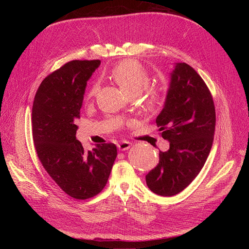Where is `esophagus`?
Segmentation results:
<instances>
[{"instance_id":"esophagus-1","label":"esophagus","mask_w":249,"mask_h":249,"mask_svg":"<svg viewBox=\"0 0 249 249\" xmlns=\"http://www.w3.org/2000/svg\"><path fill=\"white\" fill-rule=\"evenodd\" d=\"M131 145H132L131 142L124 140V141H121V142L118 143L117 147H118V149H119V150L123 151V150H128L130 147H131Z\"/></svg>"}]
</instances>
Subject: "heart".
<instances>
[{"label": "heart", "mask_w": 249, "mask_h": 249, "mask_svg": "<svg viewBox=\"0 0 249 249\" xmlns=\"http://www.w3.org/2000/svg\"><path fill=\"white\" fill-rule=\"evenodd\" d=\"M109 75L127 96H137L145 89L149 82V74L146 69L135 59H125L120 61L109 71ZM98 90V84L95 83L89 88L87 98L94 97ZM164 96V89L154 85L147 90L145 98V108L149 111L158 108Z\"/></svg>", "instance_id": "heart-1"}]
</instances>
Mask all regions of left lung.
I'll return each mask as SVG.
<instances>
[{"mask_svg":"<svg viewBox=\"0 0 249 249\" xmlns=\"http://www.w3.org/2000/svg\"><path fill=\"white\" fill-rule=\"evenodd\" d=\"M216 124L212 95L203 78L185 62L176 63L163 109L156 125L167 151L146 175V185L156 195L171 197L185 190L199 175L210 153Z\"/></svg>","mask_w":249,"mask_h":249,"instance_id":"obj_1","label":"left lung"}]
</instances>
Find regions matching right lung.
I'll return each mask as SVG.
<instances>
[{"mask_svg": "<svg viewBox=\"0 0 249 249\" xmlns=\"http://www.w3.org/2000/svg\"><path fill=\"white\" fill-rule=\"evenodd\" d=\"M100 60H71L46 76L32 108L35 149L47 174L77 200L89 199L106 186L117 156L114 143L85 151L75 137L89 78Z\"/></svg>", "mask_w": 249, "mask_h": 249, "instance_id": "add662e5", "label": "right lung"}]
</instances>
